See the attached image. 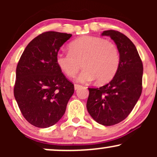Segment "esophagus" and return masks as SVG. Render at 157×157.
Returning <instances> with one entry per match:
<instances>
[{
    "instance_id": "obj_1",
    "label": "esophagus",
    "mask_w": 157,
    "mask_h": 157,
    "mask_svg": "<svg viewBox=\"0 0 157 157\" xmlns=\"http://www.w3.org/2000/svg\"><path fill=\"white\" fill-rule=\"evenodd\" d=\"M80 87H82V86H80V85H79V84H75V90L79 89Z\"/></svg>"
}]
</instances>
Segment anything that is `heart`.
Instances as JSON below:
<instances>
[{"instance_id": "obj_1", "label": "heart", "mask_w": 157, "mask_h": 157, "mask_svg": "<svg viewBox=\"0 0 157 157\" xmlns=\"http://www.w3.org/2000/svg\"><path fill=\"white\" fill-rule=\"evenodd\" d=\"M56 63L68 77L76 75L81 63L83 69L77 81L89 82L97 79L99 83H105L117 72L120 57L114 44L100 37L85 35L70 43L68 52H59Z\"/></svg>"}]
</instances>
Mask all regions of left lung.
Here are the masks:
<instances>
[{"label":"left lung","instance_id":"1","mask_svg":"<svg viewBox=\"0 0 157 157\" xmlns=\"http://www.w3.org/2000/svg\"><path fill=\"white\" fill-rule=\"evenodd\" d=\"M102 35L109 36L116 44L120 57V67L109 83L97 89L89 88L86 107L95 121L110 126L125 120L140 99L143 66L136 46L125 35L107 30Z\"/></svg>","mask_w":157,"mask_h":157}]
</instances>
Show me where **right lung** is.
I'll use <instances>...</instances> for the list:
<instances>
[{
    "instance_id": "add662e5",
    "label": "right lung",
    "mask_w": 157,
    "mask_h": 157,
    "mask_svg": "<svg viewBox=\"0 0 157 157\" xmlns=\"http://www.w3.org/2000/svg\"><path fill=\"white\" fill-rule=\"evenodd\" d=\"M71 37V34L44 32L27 45L17 63L14 96L23 116L35 127L57 123L74 94V84L56 63L60 47Z\"/></svg>"
}]
</instances>
